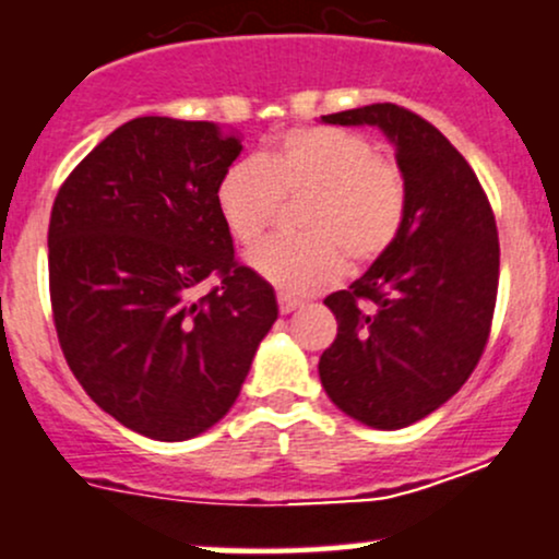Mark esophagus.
<instances>
[{"label": "esophagus", "instance_id": "1", "mask_svg": "<svg viewBox=\"0 0 559 559\" xmlns=\"http://www.w3.org/2000/svg\"><path fill=\"white\" fill-rule=\"evenodd\" d=\"M299 308V302L297 299H292V297H286V295H278V310L281 313H292V310H297Z\"/></svg>", "mask_w": 559, "mask_h": 559}]
</instances>
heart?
<instances>
[{"mask_svg":"<svg viewBox=\"0 0 559 559\" xmlns=\"http://www.w3.org/2000/svg\"><path fill=\"white\" fill-rule=\"evenodd\" d=\"M216 211L238 243L273 227L281 201H305L297 238L267 240L249 267L284 295H313L350 267H367L396 243L407 219L402 168L358 133L310 126L286 131L257 160H238L216 181Z\"/></svg>","mask_w":559,"mask_h":559,"instance_id":"heart-1","label":"heart"}]
</instances>
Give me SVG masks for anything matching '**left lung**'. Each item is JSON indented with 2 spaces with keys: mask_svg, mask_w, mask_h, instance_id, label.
<instances>
[{
  "mask_svg": "<svg viewBox=\"0 0 559 559\" xmlns=\"http://www.w3.org/2000/svg\"><path fill=\"white\" fill-rule=\"evenodd\" d=\"M332 126H378L396 146L407 219L396 243L324 305L337 337L321 354V385L364 426H413L461 391L490 337L498 230L466 157L396 104L324 115Z\"/></svg>",
  "mask_w": 559,
  "mask_h": 559,
  "instance_id": "left-lung-1",
  "label": "left lung"
}]
</instances>
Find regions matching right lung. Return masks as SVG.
<instances>
[{
  "label": "right lung",
  "mask_w": 559,
  "mask_h": 559,
  "mask_svg": "<svg viewBox=\"0 0 559 559\" xmlns=\"http://www.w3.org/2000/svg\"><path fill=\"white\" fill-rule=\"evenodd\" d=\"M240 150L216 122L136 117L52 203L58 343L87 396L141 437L185 442L225 418L278 319L273 286L238 264L216 211ZM205 280L217 286L198 298Z\"/></svg>",
  "instance_id": "add662e5"
}]
</instances>
